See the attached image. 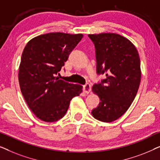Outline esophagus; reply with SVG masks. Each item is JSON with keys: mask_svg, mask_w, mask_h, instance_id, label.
I'll return each mask as SVG.
<instances>
[{"mask_svg": "<svg viewBox=\"0 0 160 160\" xmlns=\"http://www.w3.org/2000/svg\"><path fill=\"white\" fill-rule=\"evenodd\" d=\"M83 90L85 93L89 94L91 92V86L89 84H87L86 85H84V87H83Z\"/></svg>", "mask_w": 160, "mask_h": 160, "instance_id": "1", "label": "esophagus"}]
</instances>
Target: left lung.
I'll return each instance as SVG.
<instances>
[{"label":"left lung","instance_id":"1","mask_svg":"<svg viewBox=\"0 0 160 160\" xmlns=\"http://www.w3.org/2000/svg\"><path fill=\"white\" fill-rule=\"evenodd\" d=\"M96 49L97 73L106 78L92 87L100 102L92 114L111 122L121 117L132 104L141 78L138 52L130 40L113 32L89 34Z\"/></svg>","mask_w":160,"mask_h":160}]
</instances>
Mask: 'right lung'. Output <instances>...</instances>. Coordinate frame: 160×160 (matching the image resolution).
I'll use <instances>...</instances> for the list:
<instances>
[{"label":"right lung","mask_w":160,"mask_h":160,"mask_svg":"<svg viewBox=\"0 0 160 160\" xmlns=\"http://www.w3.org/2000/svg\"><path fill=\"white\" fill-rule=\"evenodd\" d=\"M82 38V33L49 32L32 38L23 50L19 87L28 107L43 122L62 118L72 98L82 92V86L56 76Z\"/></svg>","instance_id":"right-lung-1"}]
</instances>
